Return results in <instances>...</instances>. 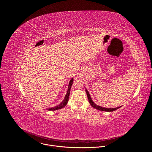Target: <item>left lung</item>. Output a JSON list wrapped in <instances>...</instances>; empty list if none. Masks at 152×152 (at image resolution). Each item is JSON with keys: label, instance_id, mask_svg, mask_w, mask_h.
I'll use <instances>...</instances> for the list:
<instances>
[{"label": "left lung", "instance_id": "left-lung-1", "mask_svg": "<svg viewBox=\"0 0 152 152\" xmlns=\"http://www.w3.org/2000/svg\"><path fill=\"white\" fill-rule=\"evenodd\" d=\"M86 91V95H87V97H88V99L89 100V103H90V104L91 105L92 107H93L94 108H96V109L98 110H100V111H106V112H112V111H114L117 109H118L119 107H120L121 106H119V107H115V108H106V107H102V106H100L99 105H97L96 104H95L94 103V102L91 99V97L90 96V93H88V91L87 90H85Z\"/></svg>", "mask_w": 152, "mask_h": 152}]
</instances>
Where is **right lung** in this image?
Returning <instances> with one entry per match:
<instances>
[{"label": "right lung", "instance_id": "right-lung-1", "mask_svg": "<svg viewBox=\"0 0 152 152\" xmlns=\"http://www.w3.org/2000/svg\"><path fill=\"white\" fill-rule=\"evenodd\" d=\"M73 82V78H72V79L70 80V82H69L68 90H67V94H66V96H65V97H64L63 101H62L59 104L57 105L56 106H55V107H49V109H47L48 110H49V111H56V110L61 109V108L64 107L65 106H66V105L67 104V102H68L69 99L70 93V89H71V87H72V85Z\"/></svg>", "mask_w": 152, "mask_h": 152}]
</instances>
